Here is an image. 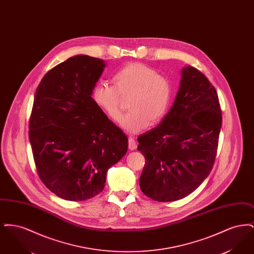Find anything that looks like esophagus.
Segmentation results:
<instances>
[{"label":"esophagus","instance_id":"34e87169","mask_svg":"<svg viewBox=\"0 0 254 254\" xmlns=\"http://www.w3.org/2000/svg\"><path fill=\"white\" fill-rule=\"evenodd\" d=\"M128 147L130 150H134L137 147V144L135 141V138L133 136H129L128 137Z\"/></svg>","mask_w":254,"mask_h":254}]
</instances>
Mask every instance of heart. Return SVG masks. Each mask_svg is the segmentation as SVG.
I'll return each mask as SVG.
<instances>
[{"label": "heart", "instance_id": "b5f03b06", "mask_svg": "<svg viewBox=\"0 0 254 254\" xmlns=\"http://www.w3.org/2000/svg\"><path fill=\"white\" fill-rule=\"evenodd\" d=\"M114 85L99 82L92 97L99 109L113 121L121 117V96H130V109L122 118L121 127L127 132L145 130L149 123L161 121L173 99V85L169 78L140 63L127 64L113 74Z\"/></svg>", "mask_w": 254, "mask_h": 254}]
</instances>
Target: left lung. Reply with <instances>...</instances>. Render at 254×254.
I'll return each instance as SVG.
<instances>
[{"instance_id":"8db88e82","label":"left lung","mask_w":254,"mask_h":254,"mask_svg":"<svg viewBox=\"0 0 254 254\" xmlns=\"http://www.w3.org/2000/svg\"><path fill=\"white\" fill-rule=\"evenodd\" d=\"M222 113L217 92L193 66L181 70L179 90L156 127L138 137L145 157L141 190L158 202H171L194 191L215 161Z\"/></svg>"}]
</instances>
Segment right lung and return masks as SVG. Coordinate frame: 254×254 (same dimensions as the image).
Masks as SVG:
<instances>
[{"label":"right lung","instance_id":"obj_1","mask_svg":"<svg viewBox=\"0 0 254 254\" xmlns=\"http://www.w3.org/2000/svg\"><path fill=\"white\" fill-rule=\"evenodd\" d=\"M106 64L76 55L50 69L37 87L29 141L40 179L68 201L103 191L109 168L127 151V137L92 98Z\"/></svg>","mask_w":254,"mask_h":254}]
</instances>
